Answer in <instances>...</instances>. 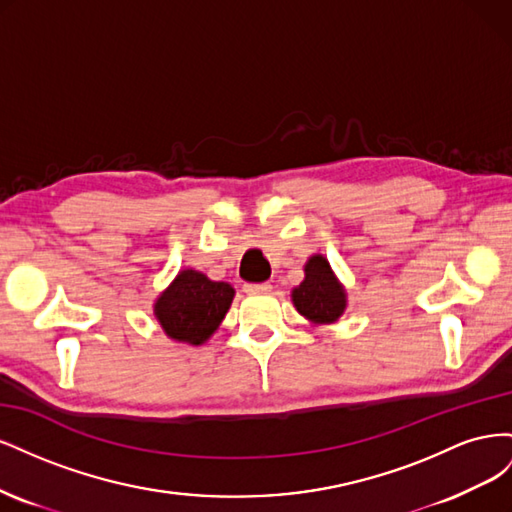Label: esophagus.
<instances>
[{
  "label": "esophagus",
  "instance_id": "obj_1",
  "mask_svg": "<svg viewBox=\"0 0 512 512\" xmlns=\"http://www.w3.org/2000/svg\"><path fill=\"white\" fill-rule=\"evenodd\" d=\"M247 294H267L271 292V284L269 282H262V284H245L243 286Z\"/></svg>",
  "mask_w": 512,
  "mask_h": 512
}]
</instances>
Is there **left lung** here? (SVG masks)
<instances>
[{"label": "left lung", "mask_w": 512, "mask_h": 512, "mask_svg": "<svg viewBox=\"0 0 512 512\" xmlns=\"http://www.w3.org/2000/svg\"><path fill=\"white\" fill-rule=\"evenodd\" d=\"M297 312L314 324H333L346 309V290L322 254L305 262V280L292 290Z\"/></svg>", "instance_id": "obj_1"}]
</instances>
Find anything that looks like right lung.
<instances>
[{"label": "right lung", "mask_w": 512, "mask_h": 512, "mask_svg": "<svg viewBox=\"0 0 512 512\" xmlns=\"http://www.w3.org/2000/svg\"><path fill=\"white\" fill-rule=\"evenodd\" d=\"M232 297L235 288L230 284L213 282L194 269H183L153 303V314L170 339L200 346L218 331Z\"/></svg>", "instance_id": "add662e5"}]
</instances>
